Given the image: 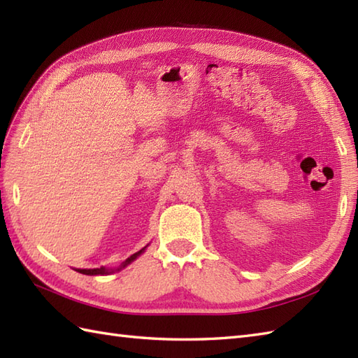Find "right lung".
Here are the masks:
<instances>
[{
  "instance_id": "obj_1",
  "label": "right lung",
  "mask_w": 358,
  "mask_h": 358,
  "mask_svg": "<svg viewBox=\"0 0 358 358\" xmlns=\"http://www.w3.org/2000/svg\"><path fill=\"white\" fill-rule=\"evenodd\" d=\"M144 249H146V248H143V249H141V250H138V252H136V254H134V255L129 257L127 260H126L123 264L120 266L118 271H120V269H123V268H126V266H127L129 263H132L136 257H138L140 254H143V252H144ZM78 272H80V273H85V275H104V273H109V272H113V271L106 269V268H103V266H101V268H96V269H78Z\"/></svg>"
}]
</instances>
